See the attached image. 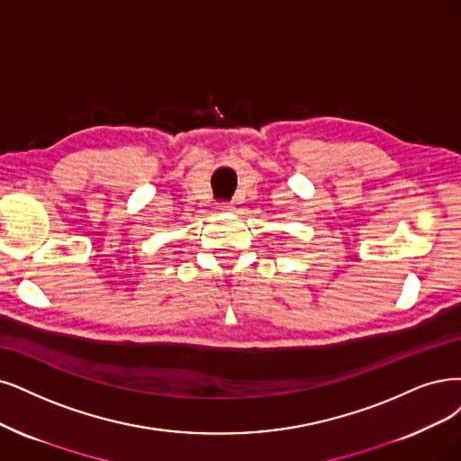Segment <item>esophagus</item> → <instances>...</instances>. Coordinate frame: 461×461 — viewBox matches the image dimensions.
<instances>
[{
	"label": "esophagus",
	"mask_w": 461,
	"mask_h": 461,
	"mask_svg": "<svg viewBox=\"0 0 461 461\" xmlns=\"http://www.w3.org/2000/svg\"><path fill=\"white\" fill-rule=\"evenodd\" d=\"M216 211L218 212H233V207H231V204H228V203H220L218 207H216Z\"/></svg>",
	"instance_id": "1"
}]
</instances>
